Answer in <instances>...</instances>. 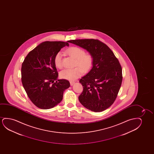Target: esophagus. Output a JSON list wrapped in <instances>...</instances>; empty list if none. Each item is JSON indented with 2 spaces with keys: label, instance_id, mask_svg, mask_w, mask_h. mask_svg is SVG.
I'll return each mask as SVG.
<instances>
[{
  "label": "esophagus",
  "instance_id": "obj_1",
  "mask_svg": "<svg viewBox=\"0 0 154 154\" xmlns=\"http://www.w3.org/2000/svg\"><path fill=\"white\" fill-rule=\"evenodd\" d=\"M74 84H75V82H72V81H71V82H70V84L71 86H72Z\"/></svg>",
  "mask_w": 154,
  "mask_h": 154
}]
</instances>
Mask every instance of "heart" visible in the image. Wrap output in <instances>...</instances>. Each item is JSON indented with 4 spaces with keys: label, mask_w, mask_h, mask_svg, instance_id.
<instances>
[{
    "label": "heart",
    "mask_w": 154,
    "mask_h": 154,
    "mask_svg": "<svg viewBox=\"0 0 154 154\" xmlns=\"http://www.w3.org/2000/svg\"><path fill=\"white\" fill-rule=\"evenodd\" d=\"M66 53L76 59L75 66L72 69H65L60 72L61 78L69 80H74L82 75L83 72L86 73L91 69L94 63V57L91 54H86L83 49L78 47H72L66 51ZM54 63L57 68L63 67V54L61 52L57 53L54 58Z\"/></svg>",
    "instance_id": "heart-1"
}]
</instances>
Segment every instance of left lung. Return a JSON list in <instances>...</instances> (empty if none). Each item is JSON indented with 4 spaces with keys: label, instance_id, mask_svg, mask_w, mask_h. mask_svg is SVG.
<instances>
[{
    "label": "left lung",
    "instance_id": "1",
    "mask_svg": "<svg viewBox=\"0 0 154 154\" xmlns=\"http://www.w3.org/2000/svg\"><path fill=\"white\" fill-rule=\"evenodd\" d=\"M68 42L86 49L93 56L92 69L79 80L83 91L78 99L87 109L103 112L114 103L122 85V68L119 61L107 45L98 39Z\"/></svg>",
    "mask_w": 154,
    "mask_h": 154
}]
</instances>
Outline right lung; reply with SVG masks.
I'll return each mask as SVG.
<instances>
[{
	"label": "right lung",
	"mask_w": 154,
	"mask_h": 154,
	"mask_svg": "<svg viewBox=\"0 0 154 154\" xmlns=\"http://www.w3.org/2000/svg\"><path fill=\"white\" fill-rule=\"evenodd\" d=\"M67 42H45L28 54L21 66V82L30 100L40 109L54 107L63 99L70 86L66 79L57 80L58 73L54 63L57 53Z\"/></svg>",
	"instance_id": "obj_1"
}]
</instances>
